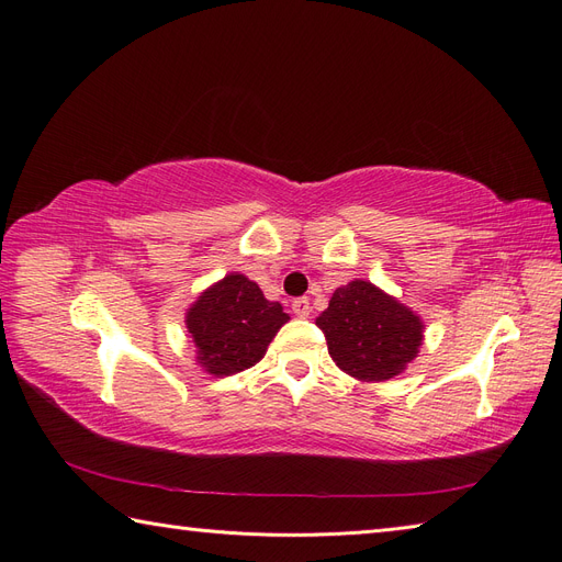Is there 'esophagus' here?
Masks as SVG:
<instances>
[{
  "label": "esophagus",
  "instance_id": "obj_1",
  "mask_svg": "<svg viewBox=\"0 0 562 562\" xmlns=\"http://www.w3.org/2000/svg\"><path fill=\"white\" fill-rule=\"evenodd\" d=\"M293 312H295V316H300V318H307V316H310V312H312V304H310V300H307V297H297V300H293Z\"/></svg>",
  "mask_w": 562,
  "mask_h": 562
}]
</instances>
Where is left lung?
<instances>
[{
    "instance_id": "1",
    "label": "left lung",
    "mask_w": 562,
    "mask_h": 562,
    "mask_svg": "<svg viewBox=\"0 0 562 562\" xmlns=\"http://www.w3.org/2000/svg\"><path fill=\"white\" fill-rule=\"evenodd\" d=\"M333 361L351 378L384 382L411 363L422 345V321L368 281L337 288L316 318Z\"/></svg>"
}]
</instances>
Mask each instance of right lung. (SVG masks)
Listing matches in <instances>:
<instances>
[{
  "mask_svg": "<svg viewBox=\"0 0 562 562\" xmlns=\"http://www.w3.org/2000/svg\"><path fill=\"white\" fill-rule=\"evenodd\" d=\"M288 318L279 302L262 295L258 283L229 274L187 312V330L199 349V363L211 375H232L262 359Z\"/></svg>",
  "mask_w": 562,
  "mask_h": 562,
  "instance_id": "add662e5",
  "label": "right lung"
}]
</instances>
